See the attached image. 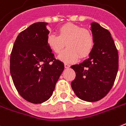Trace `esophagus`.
Masks as SVG:
<instances>
[{"instance_id":"1","label":"esophagus","mask_w":126,"mask_h":126,"mask_svg":"<svg viewBox=\"0 0 126 126\" xmlns=\"http://www.w3.org/2000/svg\"><path fill=\"white\" fill-rule=\"evenodd\" d=\"M65 68H69V67H70V65H69V64H67V63H65Z\"/></svg>"}]
</instances>
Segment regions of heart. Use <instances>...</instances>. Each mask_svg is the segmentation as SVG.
<instances>
[{
    "label": "heart",
    "instance_id": "1",
    "mask_svg": "<svg viewBox=\"0 0 126 126\" xmlns=\"http://www.w3.org/2000/svg\"><path fill=\"white\" fill-rule=\"evenodd\" d=\"M58 35L50 33L46 43L51 50L59 54L64 46L67 48L61 53L59 59L65 63H73L79 57L85 58L92 52L94 47V37L89 30L72 23L65 24L58 30Z\"/></svg>",
    "mask_w": 126,
    "mask_h": 126
}]
</instances>
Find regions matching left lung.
Segmentation results:
<instances>
[{
	"mask_svg": "<svg viewBox=\"0 0 126 126\" xmlns=\"http://www.w3.org/2000/svg\"><path fill=\"white\" fill-rule=\"evenodd\" d=\"M94 47L82 63L71 66L76 72L71 86L78 98L96 102L108 94L114 84L119 67V55L109 31L92 22Z\"/></svg>",
	"mask_w": 126,
	"mask_h": 126,
	"instance_id": "left-lung-1",
	"label": "left lung"
}]
</instances>
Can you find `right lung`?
Here are the masks:
<instances>
[{"label":"right lung","mask_w":126,"mask_h":126,"mask_svg":"<svg viewBox=\"0 0 126 126\" xmlns=\"http://www.w3.org/2000/svg\"><path fill=\"white\" fill-rule=\"evenodd\" d=\"M47 22H36L20 32L10 57V73L15 87L33 104L48 100L64 69L46 43Z\"/></svg>","instance_id":"obj_1"}]
</instances>
